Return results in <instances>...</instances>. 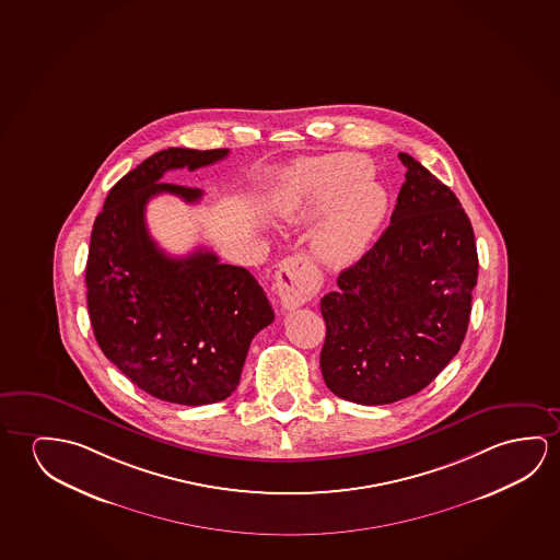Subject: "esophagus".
Returning <instances> with one entry per match:
<instances>
[{
  "mask_svg": "<svg viewBox=\"0 0 560 560\" xmlns=\"http://www.w3.org/2000/svg\"><path fill=\"white\" fill-rule=\"evenodd\" d=\"M322 276L311 261L302 256L284 259L276 276V291L287 311L301 308L318 293Z\"/></svg>",
  "mask_w": 560,
  "mask_h": 560,
  "instance_id": "esophagus-1",
  "label": "esophagus"
}]
</instances>
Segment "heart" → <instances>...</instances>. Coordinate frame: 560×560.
<instances>
[{
    "label": "heart",
    "instance_id": "heart-1",
    "mask_svg": "<svg viewBox=\"0 0 560 560\" xmlns=\"http://www.w3.org/2000/svg\"><path fill=\"white\" fill-rule=\"evenodd\" d=\"M372 171L364 156H322L299 164L277 191L273 207L287 223H311L335 203L312 234V254L324 266L359 261L384 224L389 196Z\"/></svg>",
    "mask_w": 560,
    "mask_h": 560
}]
</instances>
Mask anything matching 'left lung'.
<instances>
[{"mask_svg": "<svg viewBox=\"0 0 560 560\" xmlns=\"http://www.w3.org/2000/svg\"><path fill=\"white\" fill-rule=\"evenodd\" d=\"M392 223L322 302L319 369L347 401L394 404L429 386L464 343L477 284L474 226L456 194L419 161Z\"/></svg>", "mask_w": 560, "mask_h": 560, "instance_id": "1", "label": "left lung"}]
</instances>
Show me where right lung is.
I'll return each mask as SVG.
<instances>
[{"instance_id": "obj_1", "label": "right lung", "mask_w": 560, "mask_h": 560, "mask_svg": "<svg viewBox=\"0 0 560 560\" xmlns=\"http://www.w3.org/2000/svg\"><path fill=\"white\" fill-rule=\"evenodd\" d=\"M226 155L171 147L149 156L114 184L91 233L86 306L96 343L136 386L168 404L231 396L252 339L276 318L248 269L221 264L206 248L171 258L147 231L149 199H201V189L163 182L164 174Z\"/></svg>"}]
</instances>
